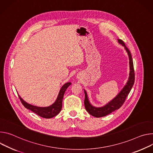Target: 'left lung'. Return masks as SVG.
I'll return each mask as SVG.
<instances>
[{"label": "left lung", "mask_w": 153, "mask_h": 153, "mask_svg": "<svg viewBox=\"0 0 153 153\" xmlns=\"http://www.w3.org/2000/svg\"><path fill=\"white\" fill-rule=\"evenodd\" d=\"M118 42L119 44H122L123 46L125 47V48L128 53L129 56V68H130V72H129V76L128 80L126 82V84L122 89V90L118 93V94L108 103L102 107L97 108L92 106L88 100V95L85 90L84 91V94H85V98H84V106L86 111L92 116L95 117H101L106 116L114 111L119 109L124 103L125 100L129 94L133 85L134 83L135 80V74H134V65H133V61L131 56V53L129 49L125 45L124 42L121 39H118Z\"/></svg>", "instance_id": "8db88e82"}]
</instances>
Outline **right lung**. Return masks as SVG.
I'll use <instances>...</instances> for the list:
<instances>
[{
    "mask_svg": "<svg viewBox=\"0 0 153 153\" xmlns=\"http://www.w3.org/2000/svg\"><path fill=\"white\" fill-rule=\"evenodd\" d=\"M71 84V82H68L64 84L59 91L56 101L52 105H50L48 107H38L31 105L30 104L27 103L19 95V97L20 98L21 103L25 108L31 111L32 112L36 114L37 115L41 117L45 118H50L55 117L60 112L62 109V102L64 93L67 88L69 87Z\"/></svg>",
    "mask_w": 153,
    "mask_h": 153,
    "instance_id": "right-lung-1",
    "label": "right lung"
}]
</instances>
